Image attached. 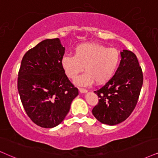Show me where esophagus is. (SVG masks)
<instances>
[{"mask_svg": "<svg viewBox=\"0 0 158 158\" xmlns=\"http://www.w3.org/2000/svg\"><path fill=\"white\" fill-rule=\"evenodd\" d=\"M79 92L81 93H87V89H86L85 88H79Z\"/></svg>", "mask_w": 158, "mask_h": 158, "instance_id": "esophagus-1", "label": "esophagus"}]
</instances>
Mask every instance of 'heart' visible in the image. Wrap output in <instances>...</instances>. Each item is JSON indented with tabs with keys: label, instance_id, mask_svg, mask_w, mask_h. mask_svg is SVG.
Instances as JSON below:
<instances>
[{
	"label": "heart",
	"instance_id": "1",
	"mask_svg": "<svg viewBox=\"0 0 158 158\" xmlns=\"http://www.w3.org/2000/svg\"><path fill=\"white\" fill-rule=\"evenodd\" d=\"M120 62L117 49L96 43L81 44L75 47L73 55H64L61 65L68 77L74 79L85 67V73L76 79L78 85H102L112 78Z\"/></svg>",
	"mask_w": 158,
	"mask_h": 158
}]
</instances>
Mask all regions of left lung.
<instances>
[{"instance_id":"left-lung-1","label":"left lung","mask_w":158,"mask_h":158,"mask_svg":"<svg viewBox=\"0 0 158 158\" xmlns=\"http://www.w3.org/2000/svg\"><path fill=\"white\" fill-rule=\"evenodd\" d=\"M121 61L113 77L94 91L99 98L93 108L94 117L101 123L115 125L125 121L137 104L143 85V73L136 56L131 51L120 52Z\"/></svg>"}]
</instances>
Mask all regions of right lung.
Returning a JSON list of instances; mask_svg holds the SVG:
<instances>
[{
    "label": "right lung",
    "instance_id": "add662e5",
    "mask_svg": "<svg viewBox=\"0 0 158 158\" xmlns=\"http://www.w3.org/2000/svg\"><path fill=\"white\" fill-rule=\"evenodd\" d=\"M64 53L59 39H46L22 60L18 91L27 116L41 127L52 128L60 124L79 94L62 68Z\"/></svg>",
    "mask_w": 158,
    "mask_h": 158
}]
</instances>
